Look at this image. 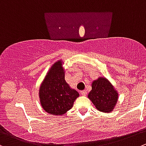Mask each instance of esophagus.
<instances>
[{
	"mask_svg": "<svg viewBox=\"0 0 146 146\" xmlns=\"http://www.w3.org/2000/svg\"><path fill=\"white\" fill-rule=\"evenodd\" d=\"M81 95H84V96H85V95H87V92L86 91V90H82V91H81Z\"/></svg>",
	"mask_w": 146,
	"mask_h": 146,
	"instance_id": "esophagus-1",
	"label": "esophagus"
}]
</instances>
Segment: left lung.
Wrapping results in <instances>:
<instances>
[{
  "label": "left lung",
  "instance_id": "1",
  "mask_svg": "<svg viewBox=\"0 0 146 146\" xmlns=\"http://www.w3.org/2000/svg\"><path fill=\"white\" fill-rule=\"evenodd\" d=\"M88 98L97 110L102 112H110L117 103L118 93L109 80L100 77L93 81Z\"/></svg>",
  "mask_w": 146,
  "mask_h": 146
}]
</instances>
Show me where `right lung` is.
I'll return each mask as SVG.
<instances>
[{
    "label": "right lung",
    "instance_id": "right-lung-1",
    "mask_svg": "<svg viewBox=\"0 0 146 146\" xmlns=\"http://www.w3.org/2000/svg\"><path fill=\"white\" fill-rule=\"evenodd\" d=\"M63 62H55L46 75L39 89L43 109L54 115H63L73 107L79 92L72 89L64 80Z\"/></svg>",
    "mask_w": 146,
    "mask_h": 146
}]
</instances>
